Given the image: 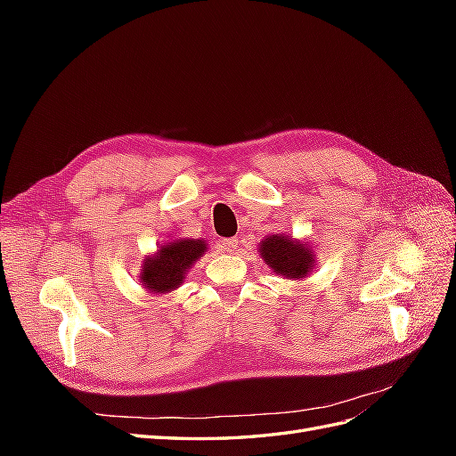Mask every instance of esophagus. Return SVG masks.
Listing matches in <instances>:
<instances>
[{
	"instance_id": "1",
	"label": "esophagus",
	"mask_w": 456,
	"mask_h": 456,
	"mask_svg": "<svg viewBox=\"0 0 456 456\" xmlns=\"http://www.w3.org/2000/svg\"><path fill=\"white\" fill-rule=\"evenodd\" d=\"M218 243H220V249L226 251V253H232L238 247V240L236 238H224V240H220Z\"/></svg>"
}]
</instances>
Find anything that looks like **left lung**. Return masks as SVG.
<instances>
[{"label":"left lung","instance_id":"8db88e82","mask_svg":"<svg viewBox=\"0 0 456 456\" xmlns=\"http://www.w3.org/2000/svg\"><path fill=\"white\" fill-rule=\"evenodd\" d=\"M266 265L287 280H305L315 265L312 247L305 241H297L285 233H273L265 238L258 249Z\"/></svg>","mask_w":456,"mask_h":456}]
</instances>
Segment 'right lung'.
I'll return each mask as SVG.
<instances>
[{
  "label": "right lung",
  "mask_w": 456,
  "mask_h": 456,
  "mask_svg": "<svg viewBox=\"0 0 456 456\" xmlns=\"http://www.w3.org/2000/svg\"><path fill=\"white\" fill-rule=\"evenodd\" d=\"M207 251L203 240H173L142 260L141 283L146 291L165 295L184 281V273Z\"/></svg>",
  "instance_id": "obj_1"
}]
</instances>
